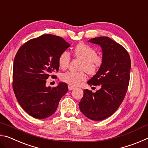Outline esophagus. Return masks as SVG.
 <instances>
[{
  "label": "esophagus",
  "instance_id": "1",
  "mask_svg": "<svg viewBox=\"0 0 148 148\" xmlns=\"http://www.w3.org/2000/svg\"><path fill=\"white\" fill-rule=\"evenodd\" d=\"M74 89V87H72L71 86H69V91H72V90Z\"/></svg>",
  "mask_w": 148,
  "mask_h": 148
}]
</instances>
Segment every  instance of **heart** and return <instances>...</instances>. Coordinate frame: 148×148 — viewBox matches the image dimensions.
<instances>
[{"mask_svg": "<svg viewBox=\"0 0 148 148\" xmlns=\"http://www.w3.org/2000/svg\"><path fill=\"white\" fill-rule=\"evenodd\" d=\"M74 56L82 60L80 66L81 71H85L89 74H95L103 62V57L97 55L93 47L85 43H81L74 47ZM71 55L68 51H64L58 57V64L60 68L64 70L68 68L71 62ZM61 79L71 86H77L86 79V75L84 71L79 72H67L62 74Z\"/></svg>", "mask_w": 148, "mask_h": 148, "instance_id": "heart-1", "label": "heart"}]
</instances>
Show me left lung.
<instances>
[{"mask_svg":"<svg viewBox=\"0 0 148 148\" xmlns=\"http://www.w3.org/2000/svg\"><path fill=\"white\" fill-rule=\"evenodd\" d=\"M89 42L101 46L103 62L87 84L100 86L101 89L95 92L84 89L79 108L87 118L101 121L114 114L123 101L129 84L131 59L121 45L108 37H97Z\"/></svg>","mask_w":148,"mask_h":148,"instance_id":"left-lung-1","label":"left lung"}]
</instances>
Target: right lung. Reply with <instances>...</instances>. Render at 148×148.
Here are the masks:
<instances>
[{
    "mask_svg": "<svg viewBox=\"0 0 148 148\" xmlns=\"http://www.w3.org/2000/svg\"><path fill=\"white\" fill-rule=\"evenodd\" d=\"M71 46L60 36L44 34L25 42L15 57L12 87L20 106L30 116L44 119L55 113L60 100L68 91L60 82L51 88L46 79L59 71V55Z\"/></svg>",
    "mask_w": 148,
    "mask_h": 148,
    "instance_id": "obj_1",
    "label": "right lung"
}]
</instances>
